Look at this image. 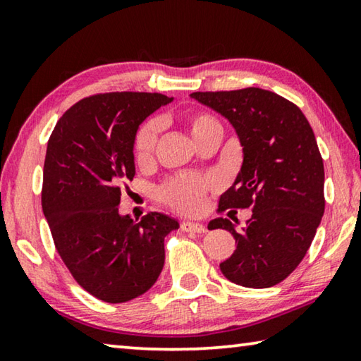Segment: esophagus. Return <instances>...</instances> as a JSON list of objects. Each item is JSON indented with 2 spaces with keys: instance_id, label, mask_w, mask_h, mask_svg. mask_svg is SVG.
Returning <instances> with one entry per match:
<instances>
[{
  "instance_id": "1",
  "label": "esophagus",
  "mask_w": 361,
  "mask_h": 361,
  "mask_svg": "<svg viewBox=\"0 0 361 361\" xmlns=\"http://www.w3.org/2000/svg\"><path fill=\"white\" fill-rule=\"evenodd\" d=\"M180 228H181V231H185V232H195V234H204V232H207L205 226L200 224V223L183 221Z\"/></svg>"
}]
</instances>
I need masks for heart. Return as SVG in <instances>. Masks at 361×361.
Returning <instances> with one entry per match:
<instances>
[{
  "mask_svg": "<svg viewBox=\"0 0 361 361\" xmlns=\"http://www.w3.org/2000/svg\"><path fill=\"white\" fill-rule=\"evenodd\" d=\"M186 122L197 143L212 129L221 127L209 113L189 114ZM159 132H161V124L156 119L146 121L137 130L135 138H133V157L138 164H145L151 159L156 149ZM213 189H216V181L213 178L197 175H178L167 180L157 189V197L161 202L176 212L185 213V215H197L204 210L207 195Z\"/></svg>",
  "mask_w": 361,
  "mask_h": 361,
  "instance_id": "1",
  "label": "heart"
}]
</instances>
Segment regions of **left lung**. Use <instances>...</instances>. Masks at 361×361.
Here are the masks:
<instances>
[{
	"label": "left lung",
	"instance_id": "1",
	"mask_svg": "<svg viewBox=\"0 0 361 361\" xmlns=\"http://www.w3.org/2000/svg\"><path fill=\"white\" fill-rule=\"evenodd\" d=\"M192 99L228 119L239 135L243 164L218 213L250 209L242 231L228 218L210 221L235 239L223 276L247 288H269L299 266L325 212V169L312 127L295 103L271 90L247 87L194 92Z\"/></svg>",
	"mask_w": 361,
	"mask_h": 361
}]
</instances>
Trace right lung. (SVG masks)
Wrapping results in <instances>:
<instances>
[{"instance_id":"obj_1","label":"right lung","mask_w":361,"mask_h":361,"mask_svg":"<svg viewBox=\"0 0 361 361\" xmlns=\"http://www.w3.org/2000/svg\"><path fill=\"white\" fill-rule=\"evenodd\" d=\"M170 102L149 92L85 97L47 142L42 212L73 279L100 301L127 302L148 291L164 267V239L180 226L157 212L140 221L118 212L121 189L135 176L138 126Z\"/></svg>"}]
</instances>
